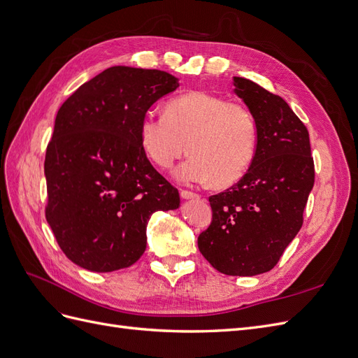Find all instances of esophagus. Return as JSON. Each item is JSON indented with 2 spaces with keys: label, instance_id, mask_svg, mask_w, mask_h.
<instances>
[{
  "label": "esophagus",
  "instance_id": "obj_1",
  "mask_svg": "<svg viewBox=\"0 0 358 358\" xmlns=\"http://www.w3.org/2000/svg\"><path fill=\"white\" fill-rule=\"evenodd\" d=\"M180 197L185 199V200H189V199H199L200 196H199V194H196V192H192V191L182 189V191H180Z\"/></svg>",
  "mask_w": 358,
  "mask_h": 358
}]
</instances>
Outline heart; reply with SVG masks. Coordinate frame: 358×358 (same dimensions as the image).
<instances>
[{
	"label": "heart",
	"mask_w": 358,
	"mask_h": 358,
	"mask_svg": "<svg viewBox=\"0 0 358 358\" xmlns=\"http://www.w3.org/2000/svg\"><path fill=\"white\" fill-rule=\"evenodd\" d=\"M257 124L243 104L221 95L191 91L171 99L166 113L150 110L140 122V142L150 161L169 169L187 150L191 157L175 170L188 185L241 180L257 152Z\"/></svg>",
	"instance_id": "b5f03b06"
}]
</instances>
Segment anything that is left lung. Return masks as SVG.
<instances>
[{
  "label": "left lung",
  "instance_id": "left-lung-1",
  "mask_svg": "<svg viewBox=\"0 0 358 358\" xmlns=\"http://www.w3.org/2000/svg\"><path fill=\"white\" fill-rule=\"evenodd\" d=\"M257 124V152L245 176L210 196L212 222L199 236L203 257L230 276L272 270L303 224L315 180L309 133L285 100L252 80L233 79Z\"/></svg>",
  "mask_w": 358,
  "mask_h": 358
}]
</instances>
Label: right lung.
Here are the masks:
<instances>
[{
    "label": "right lung",
    "instance_id": "right-lung-1",
    "mask_svg": "<svg viewBox=\"0 0 358 358\" xmlns=\"http://www.w3.org/2000/svg\"><path fill=\"white\" fill-rule=\"evenodd\" d=\"M179 86L161 70L110 67L59 107L46 149V221L62 252L91 272L134 264L157 210L179 192L150 164L140 142L142 117Z\"/></svg>",
    "mask_w": 358,
    "mask_h": 358
}]
</instances>
